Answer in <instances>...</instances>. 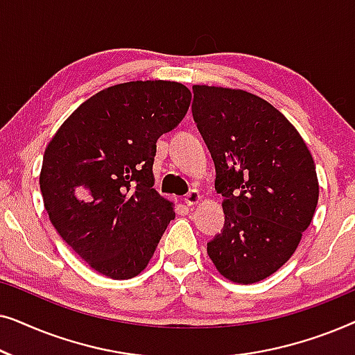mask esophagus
I'll return each instance as SVG.
<instances>
[{"label": "esophagus", "mask_w": 355, "mask_h": 355, "mask_svg": "<svg viewBox=\"0 0 355 355\" xmlns=\"http://www.w3.org/2000/svg\"><path fill=\"white\" fill-rule=\"evenodd\" d=\"M202 200V196H200V192L198 191H196V189H193V191H191L187 193L186 197H184V202H186V205H189V207H193V205H197L198 202Z\"/></svg>", "instance_id": "esophagus-1"}]
</instances>
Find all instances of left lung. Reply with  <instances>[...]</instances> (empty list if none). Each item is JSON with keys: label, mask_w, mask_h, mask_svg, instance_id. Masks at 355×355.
<instances>
[{"label": "left lung", "mask_w": 355, "mask_h": 355, "mask_svg": "<svg viewBox=\"0 0 355 355\" xmlns=\"http://www.w3.org/2000/svg\"><path fill=\"white\" fill-rule=\"evenodd\" d=\"M192 113L225 197V230L207 244L220 275L252 284L297 249L318 202L312 153L286 116L250 92L193 85Z\"/></svg>", "instance_id": "1"}]
</instances>
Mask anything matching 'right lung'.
<instances>
[{
    "label": "right lung",
    "instance_id": "1",
    "mask_svg": "<svg viewBox=\"0 0 355 355\" xmlns=\"http://www.w3.org/2000/svg\"><path fill=\"white\" fill-rule=\"evenodd\" d=\"M186 85L124 82L85 100L43 155V205L67 245L111 279H130L152 260L173 202L153 189L157 140L191 105Z\"/></svg>",
    "mask_w": 355,
    "mask_h": 355
}]
</instances>
